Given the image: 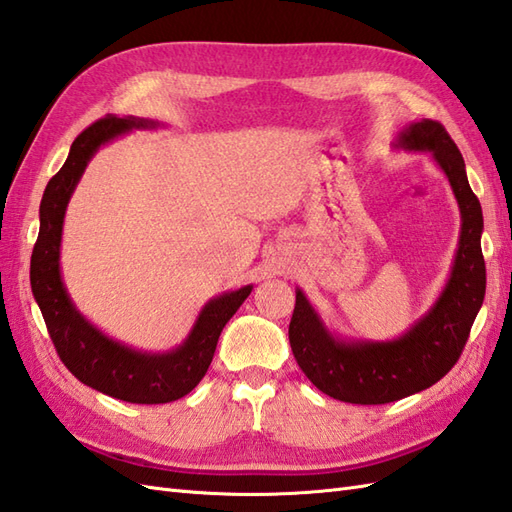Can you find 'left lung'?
I'll return each instance as SVG.
<instances>
[{
    "label": "left lung",
    "instance_id": "8db88e82",
    "mask_svg": "<svg viewBox=\"0 0 512 512\" xmlns=\"http://www.w3.org/2000/svg\"><path fill=\"white\" fill-rule=\"evenodd\" d=\"M397 147L430 152L452 184L460 208V241L443 293L413 328L393 341H341L323 326L297 289L289 326L299 369L321 393L350 404H389L428 389L456 363L484 302L482 208L473 195L465 160L439 121L421 119L397 136Z\"/></svg>",
    "mask_w": 512,
    "mask_h": 512
}]
</instances>
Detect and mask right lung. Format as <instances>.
Listing matches in <instances>:
<instances>
[{"mask_svg": "<svg viewBox=\"0 0 512 512\" xmlns=\"http://www.w3.org/2000/svg\"><path fill=\"white\" fill-rule=\"evenodd\" d=\"M156 126L149 119L108 115L73 141L65 165L47 182L43 193L41 230L30 260L32 293L62 363L82 384L130 404H167L191 393L206 376L223 326L252 293V284H247L210 299L186 341L167 354L136 352L108 339L73 306L60 276L62 221L71 193L104 143L130 130Z\"/></svg>", "mask_w": 512, "mask_h": 512, "instance_id": "obj_1", "label": "right lung"}]
</instances>
